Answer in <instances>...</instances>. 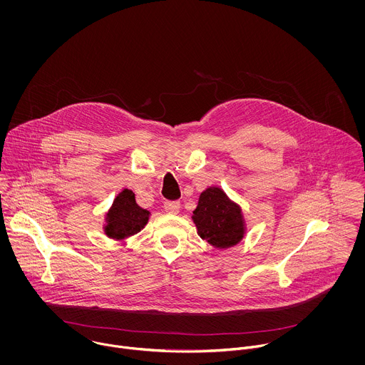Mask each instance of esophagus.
I'll return each instance as SVG.
<instances>
[{
	"mask_svg": "<svg viewBox=\"0 0 365 365\" xmlns=\"http://www.w3.org/2000/svg\"><path fill=\"white\" fill-rule=\"evenodd\" d=\"M164 209L168 213H178L180 210V202L178 201H165L164 202Z\"/></svg>",
	"mask_w": 365,
	"mask_h": 365,
	"instance_id": "1",
	"label": "esophagus"
}]
</instances>
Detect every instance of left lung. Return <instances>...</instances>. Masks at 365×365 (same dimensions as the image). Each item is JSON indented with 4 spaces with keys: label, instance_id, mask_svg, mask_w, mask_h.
Masks as SVG:
<instances>
[{
    "label": "left lung",
    "instance_id": "8db88e82",
    "mask_svg": "<svg viewBox=\"0 0 365 365\" xmlns=\"http://www.w3.org/2000/svg\"><path fill=\"white\" fill-rule=\"evenodd\" d=\"M192 220L201 239L216 249H229L245 237L242 209L217 187L207 188L192 212Z\"/></svg>",
    "mask_w": 365,
    "mask_h": 365
}]
</instances>
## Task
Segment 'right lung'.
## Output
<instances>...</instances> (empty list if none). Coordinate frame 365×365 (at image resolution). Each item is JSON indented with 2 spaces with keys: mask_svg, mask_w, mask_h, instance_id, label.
I'll use <instances>...</instances> for the list:
<instances>
[{
  "mask_svg": "<svg viewBox=\"0 0 365 365\" xmlns=\"http://www.w3.org/2000/svg\"><path fill=\"white\" fill-rule=\"evenodd\" d=\"M149 215V210L136 204L135 194L130 190H123L113 200L112 207L106 213L105 235L116 240L133 236L146 226Z\"/></svg>",
  "mask_w": 365,
  "mask_h": 365,
  "instance_id": "1",
  "label": "right lung"
}]
</instances>
